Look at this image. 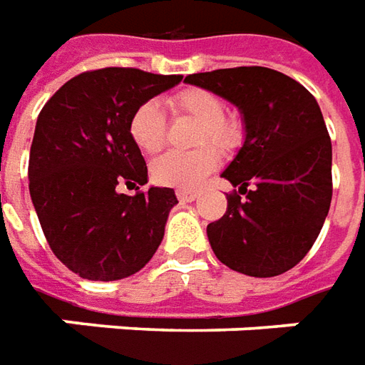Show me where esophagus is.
I'll return each instance as SVG.
<instances>
[{
	"mask_svg": "<svg viewBox=\"0 0 365 365\" xmlns=\"http://www.w3.org/2000/svg\"><path fill=\"white\" fill-rule=\"evenodd\" d=\"M175 195H178V200L182 201V203H191V201H195L197 197H200L195 191H187V190H178L175 191Z\"/></svg>",
	"mask_w": 365,
	"mask_h": 365,
	"instance_id": "1",
	"label": "esophagus"
}]
</instances>
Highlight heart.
Instances as JSON below:
<instances>
[{
  "instance_id": "b5f03b06",
  "label": "heart",
  "mask_w": 365,
  "mask_h": 365,
  "mask_svg": "<svg viewBox=\"0 0 365 365\" xmlns=\"http://www.w3.org/2000/svg\"><path fill=\"white\" fill-rule=\"evenodd\" d=\"M170 108L175 114L190 116L201 124L195 144H213L217 148H231L239 140V126L233 120L223 118L225 104L217 94L205 88H185L174 94ZM130 138L144 154H156L165 144V118L162 106L156 101H146L130 116ZM219 164V154L213 148H200L195 152H168L152 164L154 182L178 190L197 187L205 175H209Z\"/></svg>"
}]
</instances>
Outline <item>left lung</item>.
Segmentation results:
<instances>
[{
  "instance_id": "left-lung-1",
  "label": "left lung",
  "mask_w": 365,
  "mask_h": 365,
  "mask_svg": "<svg viewBox=\"0 0 365 365\" xmlns=\"http://www.w3.org/2000/svg\"><path fill=\"white\" fill-rule=\"evenodd\" d=\"M183 83L237 106L245 126L221 178L247 197L229 195L225 215L207 225L213 253L249 277L287 272L314 245L332 201V142L320 106L294 78L267 67L195 73Z\"/></svg>"
}]
</instances>
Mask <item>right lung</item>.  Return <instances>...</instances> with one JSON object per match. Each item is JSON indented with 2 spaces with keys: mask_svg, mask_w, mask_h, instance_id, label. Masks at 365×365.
Here are the masks:
<instances>
[{
  "mask_svg": "<svg viewBox=\"0 0 365 365\" xmlns=\"http://www.w3.org/2000/svg\"><path fill=\"white\" fill-rule=\"evenodd\" d=\"M182 78L98 68L71 78L43 106L29 154V193L53 253L78 277L126 279L162 243L178 203L174 190L152 185L126 195L118 185L148 183L146 162L130 138L132 112Z\"/></svg>",
  "mask_w": 365,
  "mask_h": 365,
  "instance_id": "right-lung-1",
  "label": "right lung"
}]
</instances>
